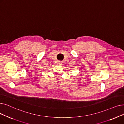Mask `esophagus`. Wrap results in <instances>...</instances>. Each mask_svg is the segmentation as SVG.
Listing matches in <instances>:
<instances>
[{
    "instance_id": "1",
    "label": "esophagus",
    "mask_w": 124,
    "mask_h": 124,
    "mask_svg": "<svg viewBox=\"0 0 124 124\" xmlns=\"http://www.w3.org/2000/svg\"><path fill=\"white\" fill-rule=\"evenodd\" d=\"M58 65H61V62H58Z\"/></svg>"
}]
</instances>
